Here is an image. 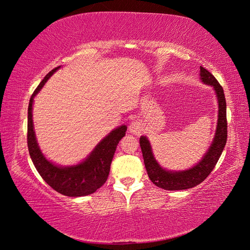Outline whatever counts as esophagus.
<instances>
[{"label":"esophagus","instance_id":"esophagus-1","mask_svg":"<svg viewBox=\"0 0 250 250\" xmlns=\"http://www.w3.org/2000/svg\"><path fill=\"white\" fill-rule=\"evenodd\" d=\"M143 128L144 126L140 121H133V122H131L129 125V131L133 134L140 135L143 132Z\"/></svg>","mask_w":250,"mask_h":250}]
</instances>
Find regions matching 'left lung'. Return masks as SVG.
Returning <instances> with one entry per match:
<instances>
[{
	"instance_id": "left-lung-1",
	"label": "left lung",
	"mask_w": 250,
	"mask_h": 250,
	"mask_svg": "<svg viewBox=\"0 0 250 250\" xmlns=\"http://www.w3.org/2000/svg\"><path fill=\"white\" fill-rule=\"evenodd\" d=\"M200 79L203 83L211 85L216 92L218 99V123L215 138L208 152L204 154L202 160L196 166L185 171H168L163 169L157 164L152 153L150 143L146 137L140 138V145L143 153L144 164L148 173V176L152 183L164 190L176 191L187 190L201 184L209 173L213 171L217 162L220 158L222 151L228 140V120H226V101L222 86L218 80L207 69L200 66Z\"/></svg>"
}]
</instances>
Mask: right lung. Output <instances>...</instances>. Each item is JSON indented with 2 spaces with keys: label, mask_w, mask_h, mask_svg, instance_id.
I'll return each mask as SVG.
<instances>
[{
  "label": "right lung",
  "mask_w": 250,
  "mask_h": 250,
  "mask_svg": "<svg viewBox=\"0 0 250 250\" xmlns=\"http://www.w3.org/2000/svg\"><path fill=\"white\" fill-rule=\"evenodd\" d=\"M59 67H55L46 75L30 98L28 106V149L37 172L52 188L69 197H80L96 192L107 180L113 154L119 142L125 135L127 127L122 125L112 130L98 144L84 161L76 166L59 167L49 162L42 153L36 142L32 120V105L35 95Z\"/></svg>",
  "instance_id": "add662e5"
}]
</instances>
